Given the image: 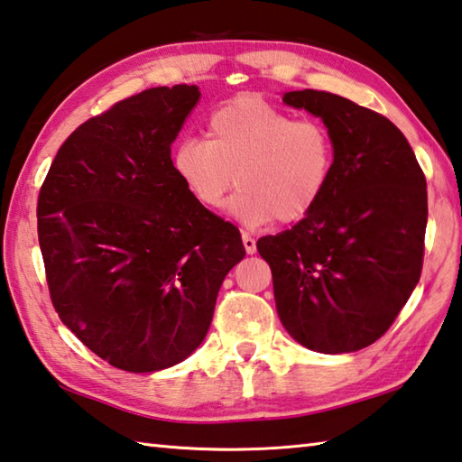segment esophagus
<instances>
[{
    "label": "esophagus",
    "mask_w": 462,
    "mask_h": 462,
    "mask_svg": "<svg viewBox=\"0 0 462 462\" xmlns=\"http://www.w3.org/2000/svg\"><path fill=\"white\" fill-rule=\"evenodd\" d=\"M241 239H243V247H245V251H247V254H249V255H254V254H255V251H257V245H255V239H254V237H251V235H249V233H243V235H241Z\"/></svg>",
    "instance_id": "34e87169"
}]
</instances>
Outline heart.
I'll return each instance as SVG.
<instances>
[{"instance_id": "1", "label": "heart", "mask_w": 462, "mask_h": 462, "mask_svg": "<svg viewBox=\"0 0 462 462\" xmlns=\"http://www.w3.org/2000/svg\"><path fill=\"white\" fill-rule=\"evenodd\" d=\"M334 161V141L324 125L295 120L257 98H237L215 110L207 141L185 138L171 154L177 179L205 208H219L237 177L241 190L231 213L249 227L306 219L326 193Z\"/></svg>"}]
</instances>
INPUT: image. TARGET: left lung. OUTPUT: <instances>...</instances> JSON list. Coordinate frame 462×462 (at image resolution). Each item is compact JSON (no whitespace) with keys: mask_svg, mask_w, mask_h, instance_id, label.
<instances>
[{"mask_svg":"<svg viewBox=\"0 0 462 462\" xmlns=\"http://www.w3.org/2000/svg\"><path fill=\"white\" fill-rule=\"evenodd\" d=\"M324 120L336 161L318 207L257 251L273 275L277 316L321 354L362 350L388 332L420 280L426 179L386 116L321 90L285 92Z\"/></svg>","mask_w":462,"mask_h":462,"instance_id":"1","label":"left lung"}]
</instances>
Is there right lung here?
I'll use <instances>...</instances> for the list:
<instances>
[{"label":"right lung","mask_w":462,"mask_h":462,"mask_svg":"<svg viewBox=\"0 0 462 462\" xmlns=\"http://www.w3.org/2000/svg\"><path fill=\"white\" fill-rule=\"evenodd\" d=\"M197 86L149 88L78 126L38 197V239L60 319L110 366L156 372L193 354L241 233L187 193L171 164Z\"/></svg>","instance_id":"add662e5"}]
</instances>
